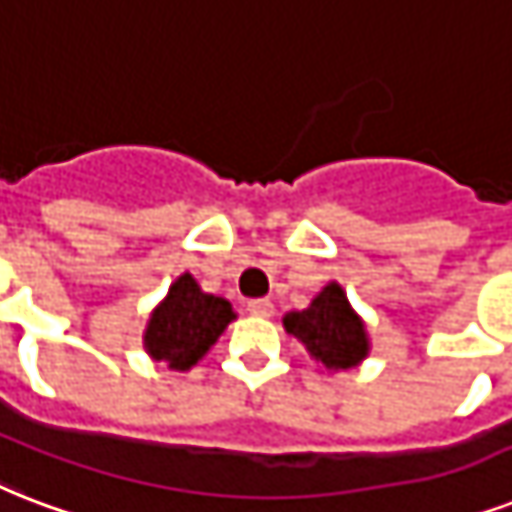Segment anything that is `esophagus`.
I'll list each match as a JSON object with an SVG mask.
<instances>
[{"mask_svg": "<svg viewBox=\"0 0 512 512\" xmlns=\"http://www.w3.org/2000/svg\"><path fill=\"white\" fill-rule=\"evenodd\" d=\"M248 312L256 315V318H272L275 307H272V301L269 299H251L248 301Z\"/></svg>", "mask_w": 512, "mask_h": 512, "instance_id": "1", "label": "esophagus"}]
</instances>
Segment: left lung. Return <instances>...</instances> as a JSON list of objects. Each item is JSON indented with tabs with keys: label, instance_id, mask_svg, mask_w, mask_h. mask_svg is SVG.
Masks as SVG:
<instances>
[{
	"label": "left lung",
	"instance_id": "obj_1",
	"mask_svg": "<svg viewBox=\"0 0 512 512\" xmlns=\"http://www.w3.org/2000/svg\"><path fill=\"white\" fill-rule=\"evenodd\" d=\"M283 326L328 371H347L368 355L366 323L352 310L339 283H328L307 310L288 312Z\"/></svg>",
	"mask_w": 512,
	"mask_h": 512
}]
</instances>
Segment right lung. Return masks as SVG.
<instances>
[{
  "label": "right lung",
  "mask_w": 512,
  "mask_h": 512,
  "mask_svg": "<svg viewBox=\"0 0 512 512\" xmlns=\"http://www.w3.org/2000/svg\"><path fill=\"white\" fill-rule=\"evenodd\" d=\"M235 320L232 304L205 293L189 272L170 285L146 323L144 347L152 360H165L173 371H189L211 350L224 328Z\"/></svg>",
  "instance_id": "1"
}]
</instances>
